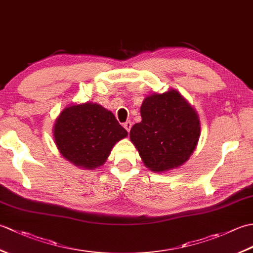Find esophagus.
<instances>
[{
  "mask_svg": "<svg viewBox=\"0 0 253 253\" xmlns=\"http://www.w3.org/2000/svg\"><path fill=\"white\" fill-rule=\"evenodd\" d=\"M131 126H132V123L130 122V121H128V122H126V123H124V128H125V129L129 132L130 131V129H131Z\"/></svg>",
  "mask_w": 253,
  "mask_h": 253,
  "instance_id": "1",
  "label": "esophagus"
}]
</instances>
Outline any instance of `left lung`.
Segmentation results:
<instances>
[{
  "instance_id": "1",
  "label": "left lung",
  "mask_w": 253,
  "mask_h": 253,
  "mask_svg": "<svg viewBox=\"0 0 253 253\" xmlns=\"http://www.w3.org/2000/svg\"><path fill=\"white\" fill-rule=\"evenodd\" d=\"M140 113L142 121L129 136L144 165L160 173L187 162L200 137V121L184 96L173 89L148 95Z\"/></svg>"
}]
</instances>
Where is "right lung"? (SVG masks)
<instances>
[{
	"instance_id": "add662e5",
	"label": "right lung",
	"mask_w": 253,
	"mask_h": 253,
	"mask_svg": "<svg viewBox=\"0 0 253 253\" xmlns=\"http://www.w3.org/2000/svg\"><path fill=\"white\" fill-rule=\"evenodd\" d=\"M53 135L64 158L79 168L92 169L105 163L115 143L128 133L112 112L87 102L65 107L56 118Z\"/></svg>"
}]
</instances>
